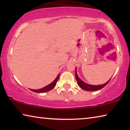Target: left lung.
<instances>
[{
  "mask_svg": "<svg viewBox=\"0 0 130 130\" xmlns=\"http://www.w3.org/2000/svg\"><path fill=\"white\" fill-rule=\"evenodd\" d=\"M75 76H76L77 82V84L79 85V87L85 90V91H98V90L102 89L103 88H104L105 86H106V85H107V84L109 83V81H110V80H111V78H110L109 80L108 81L107 83H105L104 84H103V85H93L88 84H87V83L84 82L83 81L81 80V79H80V78L78 77L77 76V72H76V68Z\"/></svg>",
  "mask_w": 130,
  "mask_h": 130,
  "instance_id": "left-lung-1",
  "label": "left lung"
}]
</instances>
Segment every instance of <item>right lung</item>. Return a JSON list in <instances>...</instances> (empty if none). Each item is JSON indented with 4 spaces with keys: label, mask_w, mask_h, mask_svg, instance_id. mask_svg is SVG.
I'll return each mask as SVG.
<instances>
[{
    "label": "right lung",
    "mask_w": 130,
    "mask_h": 130,
    "mask_svg": "<svg viewBox=\"0 0 130 130\" xmlns=\"http://www.w3.org/2000/svg\"><path fill=\"white\" fill-rule=\"evenodd\" d=\"M59 76H60V74H58V75L57 76L56 79H55V80L53 81L51 84H50L47 85V86L42 88L39 89H30V90L32 92H36V93H43V92L49 91H50V90H52L53 88L55 86H56L57 81H58V80Z\"/></svg>",
    "instance_id": "right-lung-1"
}]
</instances>
